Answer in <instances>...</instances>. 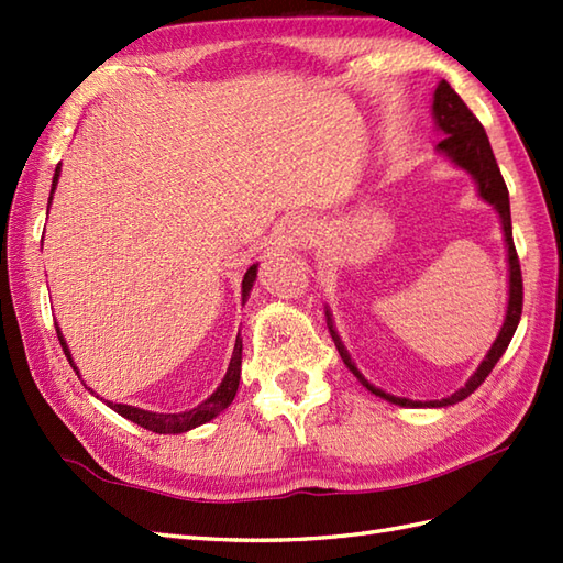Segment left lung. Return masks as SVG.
I'll return each instance as SVG.
<instances>
[{"label":"left lung","mask_w":563,"mask_h":563,"mask_svg":"<svg viewBox=\"0 0 563 563\" xmlns=\"http://www.w3.org/2000/svg\"><path fill=\"white\" fill-rule=\"evenodd\" d=\"M433 113H435V123L438 128L445 133L438 142V150L445 152L448 157L462 166V169L470 172L476 184H479V196L492 202V206L498 210L500 214V222H504V232H506V244H508V266H510V297H508V312H506V321H504V329H500L496 343L492 345V351L484 357V363L479 365V369L470 377V382L462 389H457L452 394V397L442 399V401H411V399H399L394 397V394L382 391L377 387L369 385V382L357 373V367L353 365L349 351L343 349V343L339 341L336 331H331V339L336 343V349L341 353V361L345 363V367L351 369V373L363 382V385L377 394V397L387 399L391 404H399V406H448V404H457L462 399L470 397V394L484 385V379L488 377V373L496 367V363L500 361V355L506 353L508 343L512 339V333L518 329V321L522 314V273H520V258H518V251L516 244H512V224H510V200H508V188L504 176H500V169L496 164V157L492 152V142L486 137V130L479 123V118H476L470 106H466L460 93L454 91L450 84L442 79L435 89V99H433ZM329 317V314H327Z\"/></svg>","instance_id":"1"}]
</instances>
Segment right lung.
<instances>
[{
    "mask_svg": "<svg viewBox=\"0 0 563 563\" xmlns=\"http://www.w3.org/2000/svg\"><path fill=\"white\" fill-rule=\"evenodd\" d=\"M57 176H59V164H57L55 176H53V190L57 186ZM51 200H53V196H51ZM51 200H47V208H51ZM254 280H256V263L244 273V280H242V297H244V300L249 297L251 288H254ZM57 339H59V345H63L69 365L75 367V363H71L69 349H67V343L63 339V333H59V329H57ZM239 375H242V339L236 336L232 361H230V367H227V375L222 379V385L218 387V391H214L210 399L198 404L196 409L184 411V413H152V411L135 409V406H128V404H109V406L115 413H121L123 418H128V421H133L142 428L152 430V433H186V430H190V428H196L200 423H208L210 418L222 413L227 406L232 404L236 387H239Z\"/></svg>",
    "mask_w": 563,
    "mask_h": 563,
    "instance_id": "add662e5",
    "label": "right lung"
}]
</instances>
